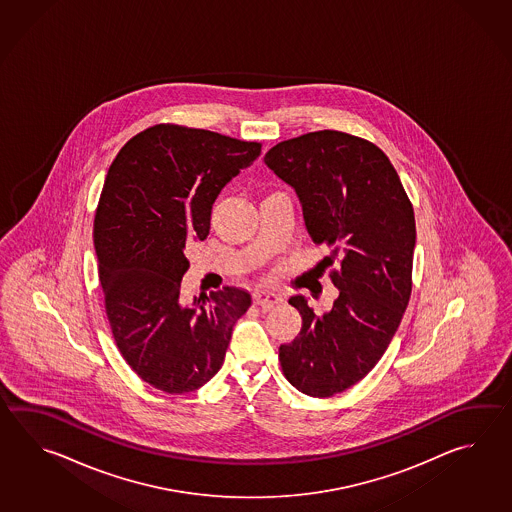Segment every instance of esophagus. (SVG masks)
Masks as SVG:
<instances>
[{
    "instance_id": "1",
    "label": "esophagus",
    "mask_w": 512,
    "mask_h": 512,
    "mask_svg": "<svg viewBox=\"0 0 512 512\" xmlns=\"http://www.w3.org/2000/svg\"><path fill=\"white\" fill-rule=\"evenodd\" d=\"M252 296H254V304L261 305V307H265V309L272 307L274 304H278V302L282 300L278 294L271 293V291H263V289H258Z\"/></svg>"
}]
</instances>
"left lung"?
<instances>
[{
    "label": "left lung",
    "instance_id": "obj_1",
    "mask_svg": "<svg viewBox=\"0 0 512 512\" xmlns=\"http://www.w3.org/2000/svg\"><path fill=\"white\" fill-rule=\"evenodd\" d=\"M293 186L305 229L338 263L333 307L316 315L307 298L293 342L280 346L283 375L311 397H331L364 379L390 346L412 293L414 208L390 159L375 144L322 130L280 142L263 157Z\"/></svg>",
    "mask_w": 512,
    "mask_h": 512
}]
</instances>
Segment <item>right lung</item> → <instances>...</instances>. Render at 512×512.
<instances>
[{"label":"right lung","instance_id":"obj_1","mask_svg":"<svg viewBox=\"0 0 512 512\" xmlns=\"http://www.w3.org/2000/svg\"><path fill=\"white\" fill-rule=\"evenodd\" d=\"M260 153V142L159 124L126 142L109 166L93 229L106 315L124 360L157 390L207 384L251 307L238 287L183 304L181 280L186 243L207 238L219 192Z\"/></svg>","mask_w":512,"mask_h":512}]
</instances>
